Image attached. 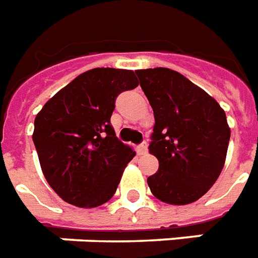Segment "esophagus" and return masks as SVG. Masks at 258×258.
<instances>
[{
    "label": "esophagus",
    "mask_w": 258,
    "mask_h": 258,
    "mask_svg": "<svg viewBox=\"0 0 258 258\" xmlns=\"http://www.w3.org/2000/svg\"><path fill=\"white\" fill-rule=\"evenodd\" d=\"M138 152H140V155H145L146 152H148V144H146V142H142V144L138 146Z\"/></svg>",
    "instance_id": "1"
}]
</instances>
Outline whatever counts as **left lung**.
I'll return each instance as SVG.
<instances>
[{
    "mask_svg": "<svg viewBox=\"0 0 258 258\" xmlns=\"http://www.w3.org/2000/svg\"><path fill=\"white\" fill-rule=\"evenodd\" d=\"M153 109L149 152L159 170L148 178L157 199L188 205L202 198L221 174L231 130L221 106L178 72L155 68L135 72Z\"/></svg>",
    "mask_w": 258,
    "mask_h": 258,
    "instance_id": "1",
    "label": "left lung"
}]
</instances>
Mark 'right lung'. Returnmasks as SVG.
I'll use <instances>...</instances> for the list:
<instances>
[{"label": "right lung", "mask_w": 258, "mask_h": 258, "mask_svg": "<svg viewBox=\"0 0 258 258\" xmlns=\"http://www.w3.org/2000/svg\"><path fill=\"white\" fill-rule=\"evenodd\" d=\"M138 87L133 70L96 68L44 105L33 142L48 184L70 205L96 207L112 198L135 152L110 124L118 94Z\"/></svg>", "instance_id": "obj_1"}]
</instances>
